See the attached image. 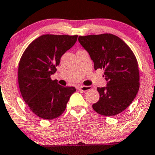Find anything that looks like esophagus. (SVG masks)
I'll return each mask as SVG.
<instances>
[{
    "instance_id": "34e87169",
    "label": "esophagus",
    "mask_w": 155,
    "mask_h": 155,
    "mask_svg": "<svg viewBox=\"0 0 155 155\" xmlns=\"http://www.w3.org/2000/svg\"><path fill=\"white\" fill-rule=\"evenodd\" d=\"M79 91H81V92H87V91L91 89L90 87H88V86H80V87L78 88Z\"/></svg>"
}]
</instances>
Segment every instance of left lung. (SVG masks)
<instances>
[{"label":"left lung","instance_id":"left-lung-1","mask_svg":"<svg viewBox=\"0 0 155 155\" xmlns=\"http://www.w3.org/2000/svg\"><path fill=\"white\" fill-rule=\"evenodd\" d=\"M79 43L88 52L94 68L104 69L107 86L97 87L100 99L93 104L94 111L112 116L126 110L139 89L137 60L128 45L112 34L79 36Z\"/></svg>","mask_w":155,"mask_h":155}]
</instances>
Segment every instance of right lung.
<instances>
[{"mask_svg": "<svg viewBox=\"0 0 155 155\" xmlns=\"http://www.w3.org/2000/svg\"><path fill=\"white\" fill-rule=\"evenodd\" d=\"M77 35H44L24 50L18 63V81L21 96L28 107L41 118L59 117L66 107L74 87H62L50 76L56 72L61 58L74 46Z\"/></svg>", "mask_w": 155, "mask_h": 155, "instance_id": "obj_1", "label": "right lung"}]
</instances>
